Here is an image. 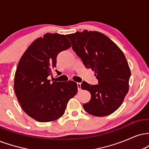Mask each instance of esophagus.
I'll return each instance as SVG.
<instances>
[{"instance_id": "1", "label": "esophagus", "mask_w": 149, "mask_h": 149, "mask_svg": "<svg viewBox=\"0 0 149 149\" xmlns=\"http://www.w3.org/2000/svg\"><path fill=\"white\" fill-rule=\"evenodd\" d=\"M77 86H78V91H80V83H77Z\"/></svg>"}]
</instances>
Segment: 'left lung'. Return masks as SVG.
I'll return each mask as SVG.
<instances>
[{"label": "left lung", "mask_w": 149, "mask_h": 149, "mask_svg": "<svg viewBox=\"0 0 149 149\" xmlns=\"http://www.w3.org/2000/svg\"><path fill=\"white\" fill-rule=\"evenodd\" d=\"M67 37L73 51L98 80L97 85L82 83V90L91 95L90 102L83 104L85 111L100 117L110 115L120 107L129 90L131 72L123 52L100 32L85 30Z\"/></svg>", "instance_id": "left-lung-1"}]
</instances>
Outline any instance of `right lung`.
<instances>
[{"label":"right lung","instance_id":"1","mask_svg":"<svg viewBox=\"0 0 149 149\" xmlns=\"http://www.w3.org/2000/svg\"><path fill=\"white\" fill-rule=\"evenodd\" d=\"M71 46L65 35L46 33L31 44L19 61L15 75V95L24 111L38 122L59 118L78 92L77 83L72 80H48L56 67L58 54Z\"/></svg>","mask_w":149,"mask_h":149}]
</instances>
